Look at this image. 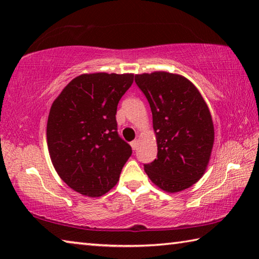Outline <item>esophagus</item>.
<instances>
[{
  "mask_svg": "<svg viewBox=\"0 0 259 259\" xmlns=\"http://www.w3.org/2000/svg\"><path fill=\"white\" fill-rule=\"evenodd\" d=\"M138 143H139V140L138 139H136V140H134V142H131V147H133V150L134 151H136L137 150V147H138Z\"/></svg>",
  "mask_w": 259,
  "mask_h": 259,
  "instance_id": "esophagus-1",
  "label": "esophagus"
}]
</instances>
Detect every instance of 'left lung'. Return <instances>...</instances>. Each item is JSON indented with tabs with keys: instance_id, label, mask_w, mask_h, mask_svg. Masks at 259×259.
<instances>
[{
	"instance_id": "left-lung-1",
	"label": "left lung",
	"mask_w": 259,
	"mask_h": 259,
	"mask_svg": "<svg viewBox=\"0 0 259 259\" xmlns=\"http://www.w3.org/2000/svg\"><path fill=\"white\" fill-rule=\"evenodd\" d=\"M150 103L157 159L144 165L153 184L168 193L186 190L203 176L214 129L207 103L185 76L169 72L136 74Z\"/></svg>"
}]
</instances>
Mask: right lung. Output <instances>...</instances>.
<instances>
[{"mask_svg":"<svg viewBox=\"0 0 259 259\" xmlns=\"http://www.w3.org/2000/svg\"><path fill=\"white\" fill-rule=\"evenodd\" d=\"M133 73L81 74L51 105L47 144L58 176L82 195L98 198L119 182L131 147L117 135L116 109Z\"/></svg>","mask_w":259,"mask_h":259,"instance_id":"right-lung-1","label":"right lung"}]
</instances>
